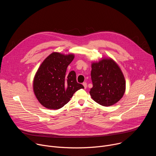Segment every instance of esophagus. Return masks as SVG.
Returning <instances> with one entry per match:
<instances>
[{
    "instance_id": "1",
    "label": "esophagus",
    "mask_w": 156,
    "mask_h": 156,
    "mask_svg": "<svg viewBox=\"0 0 156 156\" xmlns=\"http://www.w3.org/2000/svg\"><path fill=\"white\" fill-rule=\"evenodd\" d=\"M83 86H84V87L85 89L87 87V83H86V82H84V83H83Z\"/></svg>"
}]
</instances>
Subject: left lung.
<instances>
[{"instance_id": "1", "label": "left lung", "mask_w": 156, "mask_h": 156, "mask_svg": "<svg viewBox=\"0 0 156 156\" xmlns=\"http://www.w3.org/2000/svg\"><path fill=\"white\" fill-rule=\"evenodd\" d=\"M93 87L90 94L92 99L102 106L116 104L123 97L126 87L124 75L112 58H104L91 65Z\"/></svg>"}]
</instances>
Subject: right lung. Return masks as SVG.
I'll use <instances>...</instances> for the list:
<instances>
[{"mask_svg":"<svg viewBox=\"0 0 156 156\" xmlns=\"http://www.w3.org/2000/svg\"><path fill=\"white\" fill-rule=\"evenodd\" d=\"M75 56L53 52L44 60L34 78L33 91L42 105L49 109H59L67 104L73 94L84 88L76 81V73H66Z\"/></svg>","mask_w":156,"mask_h":156,"instance_id":"right-lung-1","label":"right lung"}]
</instances>
